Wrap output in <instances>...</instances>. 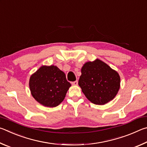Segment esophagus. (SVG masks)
<instances>
[{
	"mask_svg": "<svg viewBox=\"0 0 147 147\" xmlns=\"http://www.w3.org/2000/svg\"><path fill=\"white\" fill-rule=\"evenodd\" d=\"M72 85L77 86V85H78V81L76 80V81H74V82H72Z\"/></svg>",
	"mask_w": 147,
	"mask_h": 147,
	"instance_id": "34e87169",
	"label": "esophagus"
}]
</instances>
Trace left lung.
I'll return each instance as SVG.
<instances>
[{"label":"left lung","mask_w":147,"mask_h":147,"mask_svg":"<svg viewBox=\"0 0 147 147\" xmlns=\"http://www.w3.org/2000/svg\"><path fill=\"white\" fill-rule=\"evenodd\" d=\"M78 85L86 98L96 105H104L115 97L120 89L119 73L100 59L88 61L81 69Z\"/></svg>","instance_id":"left-lung-1"}]
</instances>
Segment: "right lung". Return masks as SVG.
<instances>
[{"label":"right lung","instance_id":"add662e5","mask_svg":"<svg viewBox=\"0 0 147 147\" xmlns=\"http://www.w3.org/2000/svg\"><path fill=\"white\" fill-rule=\"evenodd\" d=\"M71 84L58 67L42 65L30 76L29 88L34 98L41 105L56 107L64 100Z\"/></svg>","mask_w":147,"mask_h":147}]
</instances>
